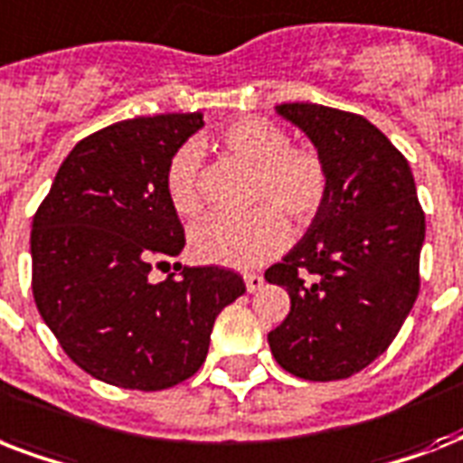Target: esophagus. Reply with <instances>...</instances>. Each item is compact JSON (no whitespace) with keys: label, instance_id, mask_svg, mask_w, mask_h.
I'll use <instances>...</instances> for the list:
<instances>
[{"label":"esophagus","instance_id":"esophagus-1","mask_svg":"<svg viewBox=\"0 0 463 463\" xmlns=\"http://www.w3.org/2000/svg\"><path fill=\"white\" fill-rule=\"evenodd\" d=\"M245 286L250 293H257V290L264 286V276L261 274H245Z\"/></svg>","mask_w":463,"mask_h":463}]
</instances>
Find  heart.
Segmentation results:
<instances>
[{
  "label": "heart",
  "mask_w": 463,
  "mask_h": 463,
  "mask_svg": "<svg viewBox=\"0 0 463 463\" xmlns=\"http://www.w3.org/2000/svg\"><path fill=\"white\" fill-rule=\"evenodd\" d=\"M221 146L257 170L252 211L242 216H211L192 231L199 261L231 269H254L288 245L286 216L307 228L322 216L331 196V165L322 151L293 146L290 134L267 118H240L218 132ZM165 192L180 216L203 209L202 148L184 144L167 160Z\"/></svg>",
  "instance_id": "obj_1"
}]
</instances>
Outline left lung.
Wrapping results in <instances>:
<instances>
[{"instance_id": "obj_1", "label": "left lung", "mask_w": 463, "mask_h": 463, "mask_svg": "<svg viewBox=\"0 0 463 463\" xmlns=\"http://www.w3.org/2000/svg\"><path fill=\"white\" fill-rule=\"evenodd\" d=\"M276 112L329 160L331 196L264 274L290 296L269 345L296 377L345 380L387 351L416 303L423 206L409 160L363 115L317 103H281Z\"/></svg>"}]
</instances>
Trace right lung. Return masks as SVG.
I'll list each match as a JSON object with an SVG mask.
<instances>
[{
    "instance_id": "1",
    "label": "right lung",
    "mask_w": 463,
    "mask_h": 463,
    "mask_svg": "<svg viewBox=\"0 0 463 463\" xmlns=\"http://www.w3.org/2000/svg\"><path fill=\"white\" fill-rule=\"evenodd\" d=\"M203 127L202 112L122 119L71 148L33 216V298L76 365L122 389L189 380L218 312L245 293L238 271L182 267L151 281L184 247L167 199V160Z\"/></svg>"
}]
</instances>
